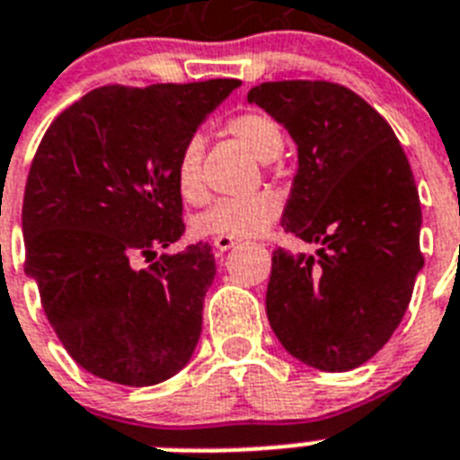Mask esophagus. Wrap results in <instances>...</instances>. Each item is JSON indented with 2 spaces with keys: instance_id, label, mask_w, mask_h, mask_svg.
<instances>
[{
  "instance_id": "esophagus-1",
  "label": "esophagus",
  "mask_w": 460,
  "mask_h": 460,
  "mask_svg": "<svg viewBox=\"0 0 460 460\" xmlns=\"http://www.w3.org/2000/svg\"><path fill=\"white\" fill-rule=\"evenodd\" d=\"M212 245H215V250H217V252H226V250H231L234 245H236V241H234V238H215V241H212Z\"/></svg>"
}]
</instances>
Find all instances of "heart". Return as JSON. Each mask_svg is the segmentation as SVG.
<instances>
[{
    "instance_id": "obj_1",
    "label": "heart",
    "mask_w": 460,
    "mask_h": 460,
    "mask_svg": "<svg viewBox=\"0 0 460 460\" xmlns=\"http://www.w3.org/2000/svg\"><path fill=\"white\" fill-rule=\"evenodd\" d=\"M226 132L241 141L257 160L269 163L283 151V132L271 118L262 113H241L226 122ZM203 141L191 137L181 146L174 163V189L189 205L205 200V184L200 177ZM281 215V198L271 191L250 193L243 198H219L198 212L191 229L200 238H250L260 236Z\"/></svg>"
}]
</instances>
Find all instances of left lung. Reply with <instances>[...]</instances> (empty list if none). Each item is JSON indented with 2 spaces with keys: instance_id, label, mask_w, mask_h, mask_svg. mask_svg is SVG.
I'll return each mask as SVG.
<instances>
[{
  "instance_id": "8db88e82",
  "label": "left lung",
  "mask_w": 460,
  "mask_h": 460,
  "mask_svg": "<svg viewBox=\"0 0 460 460\" xmlns=\"http://www.w3.org/2000/svg\"><path fill=\"white\" fill-rule=\"evenodd\" d=\"M248 103L297 146L281 226L319 248L271 257V331L302 364L352 371L397 331L423 269L411 165L383 115L333 82H264Z\"/></svg>"
}]
</instances>
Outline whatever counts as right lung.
<instances>
[{"label":"right lung","mask_w":460,"mask_h":460,"mask_svg":"<svg viewBox=\"0 0 460 460\" xmlns=\"http://www.w3.org/2000/svg\"><path fill=\"white\" fill-rule=\"evenodd\" d=\"M238 80L99 87L66 108L37 148L23 198L25 274L77 364L146 387L189 364L215 279L208 243L184 234L174 163Z\"/></svg>","instance_id":"obj_1"}]
</instances>
